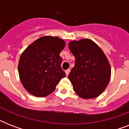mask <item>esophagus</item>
<instances>
[{
    "label": "esophagus",
    "instance_id": "obj_1",
    "mask_svg": "<svg viewBox=\"0 0 129 129\" xmlns=\"http://www.w3.org/2000/svg\"><path fill=\"white\" fill-rule=\"evenodd\" d=\"M70 72V69H68L67 70H66V76H68Z\"/></svg>",
    "mask_w": 129,
    "mask_h": 129
}]
</instances>
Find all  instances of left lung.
<instances>
[{"instance_id":"1","label":"left lung","mask_w":129,"mask_h":129,"mask_svg":"<svg viewBox=\"0 0 129 129\" xmlns=\"http://www.w3.org/2000/svg\"><path fill=\"white\" fill-rule=\"evenodd\" d=\"M70 50L76 57L68 78L74 92L84 99L98 97L108 86L111 68L100 47L89 39L72 41Z\"/></svg>"}]
</instances>
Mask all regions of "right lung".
Segmentation results:
<instances>
[{"mask_svg": "<svg viewBox=\"0 0 129 129\" xmlns=\"http://www.w3.org/2000/svg\"><path fill=\"white\" fill-rule=\"evenodd\" d=\"M66 42L57 37L43 36L22 53L18 65L19 78L27 92L37 97L51 94L66 73L59 53Z\"/></svg>", "mask_w": 129, "mask_h": 129, "instance_id": "right-lung-1", "label": "right lung"}]
</instances>
